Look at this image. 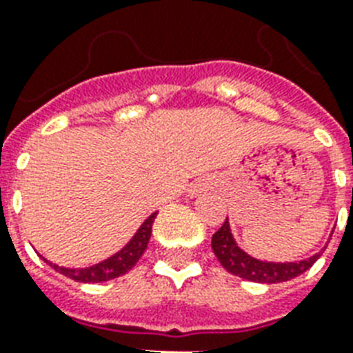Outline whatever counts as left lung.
I'll list each match as a JSON object with an SVG mask.
<instances>
[{"mask_svg":"<svg viewBox=\"0 0 353 353\" xmlns=\"http://www.w3.org/2000/svg\"><path fill=\"white\" fill-rule=\"evenodd\" d=\"M212 251H214L220 263L229 273L236 274L240 279L251 280V282H260V284H279V282L295 279V276H299V274L312 268L313 263L317 262V258L321 256V252H317L312 258H306V260H301V262H262V260L249 256L247 252H243L240 247L236 245L227 220L212 234Z\"/></svg>","mask_w":353,"mask_h":353,"instance_id":"left-lung-1","label":"left lung"}]
</instances>
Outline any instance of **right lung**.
<instances>
[{
	"instance_id": "add662e5",
	"label": "right lung",
	"mask_w": 353,
	"mask_h": 353,
	"mask_svg": "<svg viewBox=\"0 0 353 353\" xmlns=\"http://www.w3.org/2000/svg\"><path fill=\"white\" fill-rule=\"evenodd\" d=\"M157 212L150 216L148 220H144V223L139 227V231L135 232L132 240L128 241L126 245L122 247L117 254H113L108 260L101 263H95L91 268H82V269H69V268H60L57 263H51L49 260H46L49 265H51L54 271L65 274L69 279L77 280V282H84V284H90V282H106V280L117 279L122 276L124 273H128L130 269L139 262V258L143 256V252L146 251L148 247L150 236H152V225H154V220Z\"/></svg>"
}]
</instances>
